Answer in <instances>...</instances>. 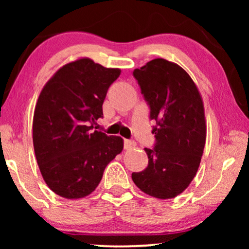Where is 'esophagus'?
<instances>
[{
  "instance_id": "1",
  "label": "esophagus",
  "mask_w": 249,
  "mask_h": 249,
  "mask_svg": "<svg viewBox=\"0 0 249 249\" xmlns=\"http://www.w3.org/2000/svg\"><path fill=\"white\" fill-rule=\"evenodd\" d=\"M136 142L131 139H124V146L125 149H131L132 147H135Z\"/></svg>"
}]
</instances>
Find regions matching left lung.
Segmentation results:
<instances>
[{
    "label": "left lung",
    "instance_id": "1",
    "mask_svg": "<svg viewBox=\"0 0 249 249\" xmlns=\"http://www.w3.org/2000/svg\"><path fill=\"white\" fill-rule=\"evenodd\" d=\"M149 119L155 120L153 148H145L148 165L132 172L142 192L156 198L181 194L198 170L206 141L203 101L192 78L178 64L155 59L135 69Z\"/></svg>",
    "mask_w": 249,
    "mask_h": 249
}]
</instances>
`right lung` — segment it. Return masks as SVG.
<instances>
[{
  "label": "right lung",
  "mask_w": 249,
  "mask_h": 249,
  "mask_svg": "<svg viewBox=\"0 0 249 249\" xmlns=\"http://www.w3.org/2000/svg\"><path fill=\"white\" fill-rule=\"evenodd\" d=\"M121 71L80 59L61 68L37 101L33 142L46 185L64 198L93 193L124 141L95 130L108 87Z\"/></svg>",
  "instance_id": "add662e5"
}]
</instances>
